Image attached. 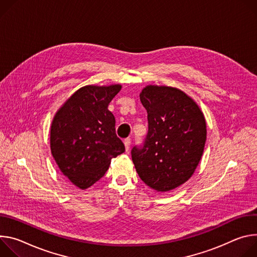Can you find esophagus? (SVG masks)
Instances as JSON below:
<instances>
[{"label":"esophagus","mask_w":257,"mask_h":257,"mask_svg":"<svg viewBox=\"0 0 257 257\" xmlns=\"http://www.w3.org/2000/svg\"><path fill=\"white\" fill-rule=\"evenodd\" d=\"M123 143H124V146H125V150L126 152H128L130 150V147H131V143H132V140L131 138H126L123 140Z\"/></svg>","instance_id":"obj_1"}]
</instances>
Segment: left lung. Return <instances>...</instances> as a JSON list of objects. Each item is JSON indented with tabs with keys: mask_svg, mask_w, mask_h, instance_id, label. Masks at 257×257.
Wrapping results in <instances>:
<instances>
[{
	"mask_svg": "<svg viewBox=\"0 0 257 257\" xmlns=\"http://www.w3.org/2000/svg\"><path fill=\"white\" fill-rule=\"evenodd\" d=\"M148 113L144 144L132 149L136 170L157 192L186 183L200 161L206 142V122L196 102L183 91L147 85L140 94Z\"/></svg>",
	"mask_w": 257,
	"mask_h": 257,
	"instance_id": "left-lung-1",
	"label": "left lung"
}]
</instances>
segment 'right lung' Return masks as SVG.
I'll return each mask as SVG.
<instances>
[{"mask_svg":"<svg viewBox=\"0 0 257 257\" xmlns=\"http://www.w3.org/2000/svg\"><path fill=\"white\" fill-rule=\"evenodd\" d=\"M120 90V84L85 85L62 105L52 121V155L62 174L81 190L98 182L111 159L125 150L108 110Z\"/></svg>","mask_w":257,"mask_h":257,"instance_id":"obj_1","label":"right lung"}]
</instances>
